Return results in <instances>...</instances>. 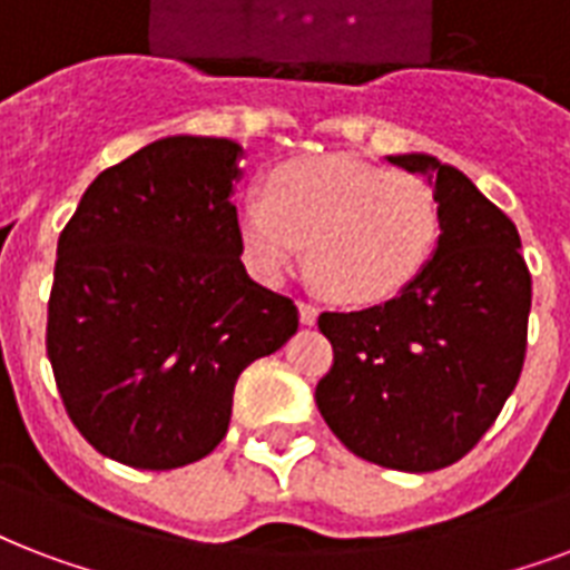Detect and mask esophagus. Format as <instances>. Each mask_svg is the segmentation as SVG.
I'll return each instance as SVG.
<instances>
[{"label": "esophagus", "mask_w": 570, "mask_h": 570, "mask_svg": "<svg viewBox=\"0 0 570 570\" xmlns=\"http://www.w3.org/2000/svg\"><path fill=\"white\" fill-rule=\"evenodd\" d=\"M315 317H317L315 303L303 299V303H299V321H303V324H315Z\"/></svg>", "instance_id": "34e87169"}]
</instances>
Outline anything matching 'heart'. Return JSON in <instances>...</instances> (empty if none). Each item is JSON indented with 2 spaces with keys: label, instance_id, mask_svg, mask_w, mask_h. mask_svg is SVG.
<instances>
[{
  "label": "heart",
  "instance_id": "heart-1",
  "mask_svg": "<svg viewBox=\"0 0 570 570\" xmlns=\"http://www.w3.org/2000/svg\"><path fill=\"white\" fill-rule=\"evenodd\" d=\"M436 232L428 184L345 154L282 163L267 196L237 205L246 262L264 282L285 279L308 246L312 276L342 303L399 294L431 258Z\"/></svg>",
  "mask_w": 570,
  "mask_h": 570
}]
</instances>
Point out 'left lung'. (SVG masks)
<instances>
[{"mask_svg":"<svg viewBox=\"0 0 570 570\" xmlns=\"http://www.w3.org/2000/svg\"><path fill=\"white\" fill-rule=\"evenodd\" d=\"M390 163L434 187V258L386 303L321 312L333 365L315 401L363 461L431 473L461 461L518 386L532 276L514 223L464 171L428 154Z\"/></svg>","mask_w":570,"mask_h":570,"instance_id":"1","label":"left lung"}]
</instances>
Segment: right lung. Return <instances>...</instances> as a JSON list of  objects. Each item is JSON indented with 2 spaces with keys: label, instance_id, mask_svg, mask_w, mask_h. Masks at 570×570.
I'll list each match as a JSON object with an SVG mask.
<instances>
[{
  "label": "right lung",
  "instance_id": "right-lung-1",
  "mask_svg": "<svg viewBox=\"0 0 570 570\" xmlns=\"http://www.w3.org/2000/svg\"><path fill=\"white\" fill-rule=\"evenodd\" d=\"M240 154L214 136L145 145L91 180L59 235L47 356L70 422L118 464L214 452L240 372L297 333L294 299L240 262Z\"/></svg>",
  "mask_w": 570,
  "mask_h": 570
}]
</instances>
